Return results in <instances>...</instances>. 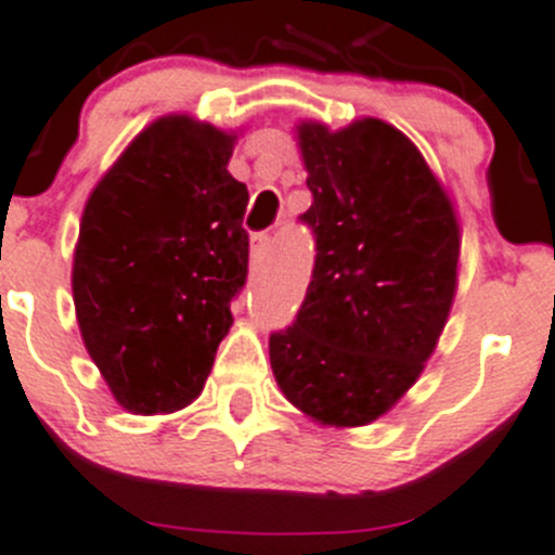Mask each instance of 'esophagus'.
Returning <instances> with one entry per match:
<instances>
[{"instance_id": "obj_1", "label": "esophagus", "mask_w": 555, "mask_h": 555, "mask_svg": "<svg viewBox=\"0 0 555 555\" xmlns=\"http://www.w3.org/2000/svg\"><path fill=\"white\" fill-rule=\"evenodd\" d=\"M271 235L268 232H260V235L251 237V262L254 266H262L271 254Z\"/></svg>"}]
</instances>
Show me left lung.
<instances>
[{
	"mask_svg": "<svg viewBox=\"0 0 555 555\" xmlns=\"http://www.w3.org/2000/svg\"><path fill=\"white\" fill-rule=\"evenodd\" d=\"M318 257L301 312L271 336L282 395L323 427H364L418 380L457 293L460 224L441 180L395 126H295Z\"/></svg>",
	"mask_w": 555,
	"mask_h": 555,
	"instance_id": "8db88e82",
	"label": "left lung"
}]
</instances>
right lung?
Instances as JSON below:
<instances>
[{"mask_svg": "<svg viewBox=\"0 0 555 555\" xmlns=\"http://www.w3.org/2000/svg\"><path fill=\"white\" fill-rule=\"evenodd\" d=\"M237 133L167 114L137 133L85 205L76 320L108 391L139 416L205 388L246 284L248 191L227 164Z\"/></svg>", "mask_w": 555, "mask_h": 555, "instance_id": "right-lung-1", "label": "right lung"}]
</instances>
